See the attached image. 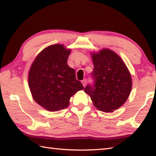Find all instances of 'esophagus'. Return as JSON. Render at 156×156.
Returning <instances> with one entry per match:
<instances>
[{
    "mask_svg": "<svg viewBox=\"0 0 156 156\" xmlns=\"http://www.w3.org/2000/svg\"><path fill=\"white\" fill-rule=\"evenodd\" d=\"M87 80L86 78L84 79L83 80H82V85L84 86V87H85L86 85H87Z\"/></svg>",
    "mask_w": 156,
    "mask_h": 156,
    "instance_id": "obj_1",
    "label": "esophagus"
}]
</instances>
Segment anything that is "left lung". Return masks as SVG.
Here are the masks:
<instances>
[{
	"instance_id": "obj_1",
	"label": "left lung",
	"mask_w": 156,
	"mask_h": 156,
	"mask_svg": "<svg viewBox=\"0 0 156 156\" xmlns=\"http://www.w3.org/2000/svg\"><path fill=\"white\" fill-rule=\"evenodd\" d=\"M91 57L94 84L88 85L84 92L99 111H114L125 103L131 93L130 72L120 56L108 48L91 53Z\"/></svg>"
}]
</instances>
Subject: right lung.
<instances>
[{
    "label": "right lung",
    "instance_id": "1",
    "mask_svg": "<svg viewBox=\"0 0 156 156\" xmlns=\"http://www.w3.org/2000/svg\"><path fill=\"white\" fill-rule=\"evenodd\" d=\"M70 52L64 45H49L37 55L29 69L28 82L33 98L49 111L67 108L72 96L84 89L76 80L75 70L67 64Z\"/></svg>",
    "mask_w": 156,
    "mask_h": 156
}]
</instances>
